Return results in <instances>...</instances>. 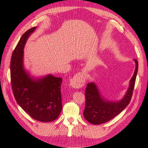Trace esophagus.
<instances>
[{
  "label": "esophagus",
  "instance_id": "obj_1",
  "mask_svg": "<svg viewBox=\"0 0 148 148\" xmlns=\"http://www.w3.org/2000/svg\"><path fill=\"white\" fill-rule=\"evenodd\" d=\"M85 74L83 72H78L71 79L70 85L75 88H82L85 84Z\"/></svg>",
  "mask_w": 148,
  "mask_h": 148
}]
</instances>
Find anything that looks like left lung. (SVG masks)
I'll return each instance as SVG.
<instances>
[{"label":"left lung","instance_id":"8db88e82","mask_svg":"<svg viewBox=\"0 0 148 148\" xmlns=\"http://www.w3.org/2000/svg\"><path fill=\"white\" fill-rule=\"evenodd\" d=\"M134 61L136 67L133 76L130 80V87L124 97L119 101L105 100L101 96L95 83H88L85 93L86 102L83 116L88 122L98 125L108 122L119 114L128 106L132 97L138 72V63L135 59Z\"/></svg>","mask_w":148,"mask_h":148}]
</instances>
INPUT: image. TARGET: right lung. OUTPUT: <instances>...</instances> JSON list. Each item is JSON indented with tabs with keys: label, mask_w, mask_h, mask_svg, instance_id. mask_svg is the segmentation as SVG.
I'll use <instances>...</instances> for the list:
<instances>
[{
	"label": "right lung",
	"mask_w": 148,
	"mask_h": 148,
	"mask_svg": "<svg viewBox=\"0 0 148 148\" xmlns=\"http://www.w3.org/2000/svg\"><path fill=\"white\" fill-rule=\"evenodd\" d=\"M36 27L26 31L13 50L10 63L11 84L13 95L21 108L32 119L42 122L55 120L62 109L61 77L47 75L34 79L24 69V48Z\"/></svg>",
	"instance_id": "right-lung-1"
}]
</instances>
